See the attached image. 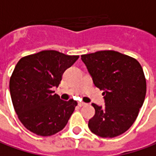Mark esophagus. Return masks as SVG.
Listing matches in <instances>:
<instances>
[{"mask_svg":"<svg viewBox=\"0 0 156 156\" xmlns=\"http://www.w3.org/2000/svg\"><path fill=\"white\" fill-rule=\"evenodd\" d=\"M84 105H85V102H82V101L78 102V106H84Z\"/></svg>","mask_w":156,"mask_h":156,"instance_id":"1","label":"esophagus"}]
</instances>
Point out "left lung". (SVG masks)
Listing matches in <instances>:
<instances>
[{"label": "left lung", "instance_id": "8db88e82", "mask_svg": "<svg viewBox=\"0 0 156 156\" xmlns=\"http://www.w3.org/2000/svg\"><path fill=\"white\" fill-rule=\"evenodd\" d=\"M93 84L103 91L105 106L92 104L95 115L89 120L91 132L112 138L130 128L143 105L147 91L144 72L134 58L114 51L82 55Z\"/></svg>", "mask_w": 156, "mask_h": 156}]
</instances>
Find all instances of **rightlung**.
Masks as SVG:
<instances>
[{
  "label": "right lung",
  "instance_id": "add662e5",
  "mask_svg": "<svg viewBox=\"0 0 156 156\" xmlns=\"http://www.w3.org/2000/svg\"><path fill=\"white\" fill-rule=\"evenodd\" d=\"M79 58L43 51L21 58L9 81L15 111L23 125L40 136H51L65 127L76 100H62L55 91L66 69Z\"/></svg>",
  "mask_w": 156,
  "mask_h": 156
}]
</instances>
